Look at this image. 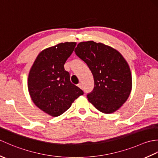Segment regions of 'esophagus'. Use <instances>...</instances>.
Returning <instances> with one entry per match:
<instances>
[{"mask_svg":"<svg viewBox=\"0 0 158 158\" xmlns=\"http://www.w3.org/2000/svg\"><path fill=\"white\" fill-rule=\"evenodd\" d=\"M78 87H79V88H81V89H83V86H82L81 83H79V84H78Z\"/></svg>","mask_w":158,"mask_h":158,"instance_id":"34e87169","label":"esophagus"}]
</instances>
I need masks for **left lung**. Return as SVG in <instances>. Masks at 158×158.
I'll return each mask as SVG.
<instances>
[{
    "instance_id": "obj_1",
    "label": "left lung",
    "mask_w": 158,
    "mask_h": 158,
    "mask_svg": "<svg viewBox=\"0 0 158 158\" xmlns=\"http://www.w3.org/2000/svg\"><path fill=\"white\" fill-rule=\"evenodd\" d=\"M94 79V88L88 99L100 112H115L128 98L132 87L130 66L121 53L111 47L93 41L81 42L75 49Z\"/></svg>"
}]
</instances>
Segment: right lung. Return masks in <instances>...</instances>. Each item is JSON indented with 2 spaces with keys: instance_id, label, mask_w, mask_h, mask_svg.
Returning <instances> with one entry per match:
<instances>
[{
  "instance_id": "add662e5",
  "label": "right lung",
  "mask_w": 158,
  "mask_h": 158,
  "mask_svg": "<svg viewBox=\"0 0 158 158\" xmlns=\"http://www.w3.org/2000/svg\"><path fill=\"white\" fill-rule=\"evenodd\" d=\"M77 43H61L39 53L28 74V89L35 105L52 117L68 110L83 92L70 82L64 68Z\"/></svg>"
}]
</instances>
